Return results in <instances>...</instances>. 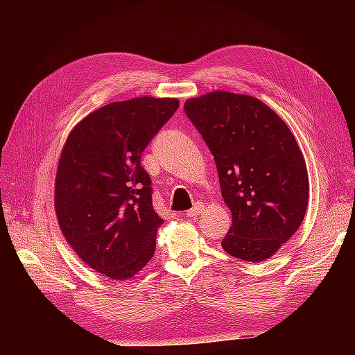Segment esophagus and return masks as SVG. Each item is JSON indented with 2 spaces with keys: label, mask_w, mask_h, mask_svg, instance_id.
Segmentation results:
<instances>
[{
  "label": "esophagus",
  "mask_w": 355,
  "mask_h": 355,
  "mask_svg": "<svg viewBox=\"0 0 355 355\" xmlns=\"http://www.w3.org/2000/svg\"><path fill=\"white\" fill-rule=\"evenodd\" d=\"M202 210H204V206H202V204H201V202H197L194 207H192L191 210H188V211H187V216H188V218H196L197 214L202 213Z\"/></svg>",
  "instance_id": "34e87169"
}]
</instances>
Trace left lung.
Returning a JSON list of instances; mask_svg holds the SVG:
<instances>
[{"instance_id":"1","label":"left lung","mask_w":355,"mask_h":355,"mask_svg":"<svg viewBox=\"0 0 355 355\" xmlns=\"http://www.w3.org/2000/svg\"><path fill=\"white\" fill-rule=\"evenodd\" d=\"M184 110L218 167L232 214L223 250L247 262L271 257L302 223L309 196L302 151L270 106L247 94L210 92Z\"/></svg>"}]
</instances>
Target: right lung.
I'll use <instances>...</instances> for the list:
<instances>
[{"label": "right lung", "instance_id": "1", "mask_svg": "<svg viewBox=\"0 0 355 355\" xmlns=\"http://www.w3.org/2000/svg\"><path fill=\"white\" fill-rule=\"evenodd\" d=\"M178 108V99L153 96L108 103L83 118L63 145L59 227L81 261L111 280L135 277L154 256L164 220L141 155Z\"/></svg>", "mask_w": 355, "mask_h": 355}]
</instances>
